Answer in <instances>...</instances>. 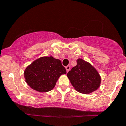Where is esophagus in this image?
<instances>
[{
    "mask_svg": "<svg viewBox=\"0 0 126 126\" xmlns=\"http://www.w3.org/2000/svg\"><path fill=\"white\" fill-rule=\"evenodd\" d=\"M66 71H67V72H68L69 71V70L70 69V66L69 65L66 66Z\"/></svg>",
    "mask_w": 126,
    "mask_h": 126,
    "instance_id": "1",
    "label": "esophagus"
}]
</instances>
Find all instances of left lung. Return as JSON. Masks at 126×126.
Here are the masks:
<instances>
[{"mask_svg": "<svg viewBox=\"0 0 126 126\" xmlns=\"http://www.w3.org/2000/svg\"><path fill=\"white\" fill-rule=\"evenodd\" d=\"M77 66L67 74L72 85L78 92L89 94L99 87L101 78L96 69L82 59L77 60Z\"/></svg>", "mask_w": 126, "mask_h": 126, "instance_id": "left-lung-1", "label": "left lung"}]
</instances>
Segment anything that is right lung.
Returning <instances> with one entry per match:
<instances>
[{
	"instance_id": "1",
	"label": "right lung",
	"mask_w": 126,
	"mask_h": 126,
	"mask_svg": "<svg viewBox=\"0 0 126 126\" xmlns=\"http://www.w3.org/2000/svg\"><path fill=\"white\" fill-rule=\"evenodd\" d=\"M66 74L62 62L52 56L43 57L34 61L24 70L26 82L39 92H47L55 87L60 75Z\"/></svg>"
}]
</instances>
